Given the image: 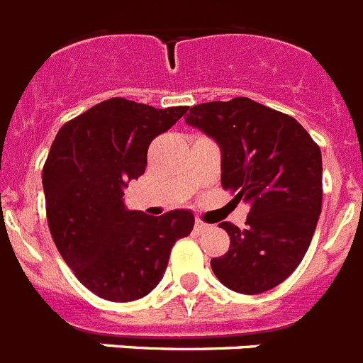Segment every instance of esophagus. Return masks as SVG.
Segmentation results:
<instances>
[{"label":"esophagus","instance_id":"esophagus-1","mask_svg":"<svg viewBox=\"0 0 363 363\" xmlns=\"http://www.w3.org/2000/svg\"><path fill=\"white\" fill-rule=\"evenodd\" d=\"M206 228H208L206 223H203V220H201V219L195 220V230H197V232H204V230H206Z\"/></svg>","mask_w":363,"mask_h":363}]
</instances>
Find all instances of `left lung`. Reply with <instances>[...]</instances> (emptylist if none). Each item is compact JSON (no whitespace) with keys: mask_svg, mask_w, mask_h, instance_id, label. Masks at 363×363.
<instances>
[{"mask_svg":"<svg viewBox=\"0 0 363 363\" xmlns=\"http://www.w3.org/2000/svg\"><path fill=\"white\" fill-rule=\"evenodd\" d=\"M186 122L220 147V184L250 204L212 270L230 291L261 294L296 270L321 213V151L296 118L247 96L194 106Z\"/></svg>","mask_w":363,"mask_h":363,"instance_id":"8db88e82","label":"left lung"}]
</instances>
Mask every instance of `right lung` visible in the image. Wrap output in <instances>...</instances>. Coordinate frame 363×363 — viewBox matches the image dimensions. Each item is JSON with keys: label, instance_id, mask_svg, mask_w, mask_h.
I'll return each mask as SVG.
<instances>
[{"label": "right lung", "instance_id": "right-lung-1", "mask_svg": "<svg viewBox=\"0 0 363 363\" xmlns=\"http://www.w3.org/2000/svg\"><path fill=\"white\" fill-rule=\"evenodd\" d=\"M186 111L116 96L62 125L50 146L42 172L50 235L78 281L107 301L150 294L175 241L194 230L188 210L151 217L122 201L146 169L151 140Z\"/></svg>", "mask_w": 363, "mask_h": 363}]
</instances>
